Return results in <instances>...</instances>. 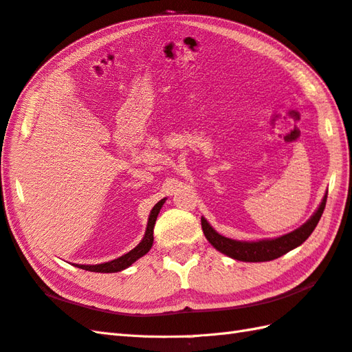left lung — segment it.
Returning <instances> with one entry per match:
<instances>
[{
  "instance_id": "1",
  "label": "left lung",
  "mask_w": 352,
  "mask_h": 352,
  "mask_svg": "<svg viewBox=\"0 0 352 352\" xmlns=\"http://www.w3.org/2000/svg\"><path fill=\"white\" fill-rule=\"evenodd\" d=\"M327 204V193L320 203L316 213L311 218L292 233L281 236L278 239H272V241H258V242H239L233 241V239L223 237L219 233L208 226V222L201 218V227H203L204 236L207 241L210 242L216 250L227 254L228 257L241 260V261H269L274 258H278L284 254L289 252L290 250L300 246L302 242L309 239V236L313 233V230L316 228L320 216L324 213V208Z\"/></svg>"
}]
</instances>
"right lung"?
I'll return each mask as SVG.
<instances>
[{"label":"right lung","instance_id":"obj_1","mask_svg":"<svg viewBox=\"0 0 352 352\" xmlns=\"http://www.w3.org/2000/svg\"><path fill=\"white\" fill-rule=\"evenodd\" d=\"M164 203V199L159 201L154 206V208L151 210V214H149V219H148V227H146V233L144 236V239H142V242L136 246V248L131 250L130 252L124 254L122 257L119 258H115L109 261V263H101V265H77L78 267L85 269V271H91V272H119L122 271V269L129 267L130 265H133L134 261H136L138 258H140L142 256H145V254L151 250L153 246V241H154V223H155V219H157V214H159L160 208Z\"/></svg>","mask_w":352,"mask_h":352}]
</instances>
